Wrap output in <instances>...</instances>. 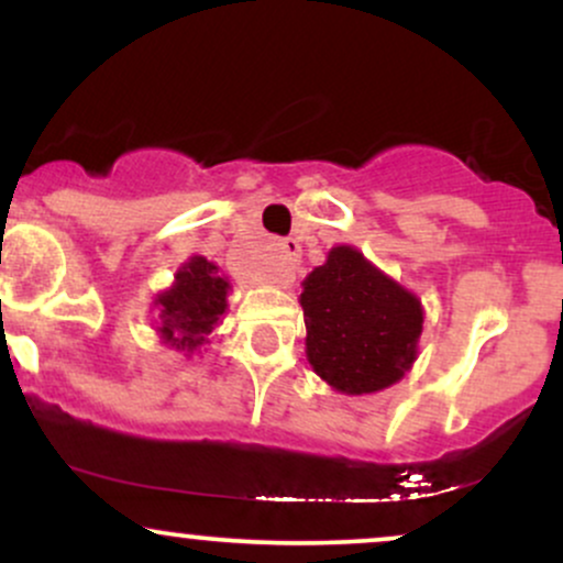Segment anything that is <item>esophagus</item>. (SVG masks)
Returning a JSON list of instances; mask_svg holds the SVG:
<instances>
[{
	"label": "esophagus",
	"instance_id": "esophagus-1",
	"mask_svg": "<svg viewBox=\"0 0 563 563\" xmlns=\"http://www.w3.org/2000/svg\"><path fill=\"white\" fill-rule=\"evenodd\" d=\"M301 245L294 241V238H286V241L277 243V260L273 264V280L275 283H288L294 277L296 264H299Z\"/></svg>",
	"mask_w": 563,
	"mask_h": 563
}]
</instances>
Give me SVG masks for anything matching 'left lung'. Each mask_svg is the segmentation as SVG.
Instances as JSON below:
<instances>
[{"mask_svg":"<svg viewBox=\"0 0 563 563\" xmlns=\"http://www.w3.org/2000/svg\"><path fill=\"white\" fill-rule=\"evenodd\" d=\"M307 357L333 389L371 394L405 376L423 328L421 301L352 245H335L303 280Z\"/></svg>","mask_w":563,"mask_h":563,"instance_id":"8db88e82","label":"left lung"}]
</instances>
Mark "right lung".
Segmentation results:
<instances>
[{
	"instance_id": "right-lung-1",
	"label": "right lung",
	"mask_w": 563,
	"mask_h": 563,
	"mask_svg": "<svg viewBox=\"0 0 563 563\" xmlns=\"http://www.w3.org/2000/svg\"><path fill=\"white\" fill-rule=\"evenodd\" d=\"M230 283L219 277L217 267L203 256H192L177 273L172 290L158 296L161 333L177 349H198L217 325L219 314L228 307Z\"/></svg>"
}]
</instances>
